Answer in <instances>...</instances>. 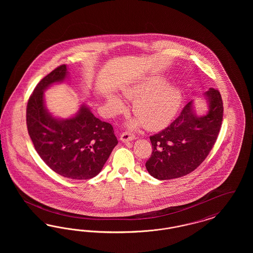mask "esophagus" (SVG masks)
<instances>
[{
	"instance_id": "1",
	"label": "esophagus",
	"mask_w": 253,
	"mask_h": 253,
	"mask_svg": "<svg viewBox=\"0 0 253 253\" xmlns=\"http://www.w3.org/2000/svg\"><path fill=\"white\" fill-rule=\"evenodd\" d=\"M135 139V136L129 132H124L121 135V140L122 142H128Z\"/></svg>"
}]
</instances>
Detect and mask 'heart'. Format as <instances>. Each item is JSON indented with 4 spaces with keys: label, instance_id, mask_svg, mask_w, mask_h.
I'll use <instances>...</instances> for the list:
<instances>
[{
    "label": "heart",
    "instance_id": "1",
    "mask_svg": "<svg viewBox=\"0 0 253 253\" xmlns=\"http://www.w3.org/2000/svg\"><path fill=\"white\" fill-rule=\"evenodd\" d=\"M123 96L135 99L132 112L136 118L149 130H159L167 126L176 115L182 101L180 89L172 84H166V80L161 77L143 78L126 86ZM109 109L119 113L123 103L119 96H112L108 99ZM139 122L135 121L133 125Z\"/></svg>",
    "mask_w": 253,
    "mask_h": 253
}]
</instances>
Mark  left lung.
<instances>
[{
  "instance_id": "left-lung-1",
  "label": "left lung",
  "mask_w": 253,
  "mask_h": 253,
  "mask_svg": "<svg viewBox=\"0 0 253 253\" xmlns=\"http://www.w3.org/2000/svg\"><path fill=\"white\" fill-rule=\"evenodd\" d=\"M204 96L209 107L205 115L198 116L192 100L166 129L150 136L153 153L145 166L153 177L169 180L189 174L210 154L221 128L223 101L213 88Z\"/></svg>"
}]
</instances>
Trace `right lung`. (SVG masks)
<instances>
[{
	"instance_id": "1",
	"label": "right lung",
	"mask_w": 253,
	"mask_h": 253,
	"mask_svg": "<svg viewBox=\"0 0 253 253\" xmlns=\"http://www.w3.org/2000/svg\"><path fill=\"white\" fill-rule=\"evenodd\" d=\"M67 77V67L62 64L37 84L27 102V130L37 153L49 168L70 179H90L100 172L118 139L113 126L98 120L85 104L65 120L49 113L43 92Z\"/></svg>"
}]
</instances>
